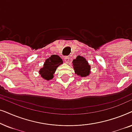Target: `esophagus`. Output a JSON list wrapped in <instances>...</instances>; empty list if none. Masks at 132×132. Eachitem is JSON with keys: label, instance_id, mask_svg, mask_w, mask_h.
I'll list each match as a JSON object with an SVG mask.
<instances>
[{"label": "esophagus", "instance_id": "1", "mask_svg": "<svg viewBox=\"0 0 132 132\" xmlns=\"http://www.w3.org/2000/svg\"><path fill=\"white\" fill-rule=\"evenodd\" d=\"M64 61L66 63H69L70 62V58L69 56H65L64 57Z\"/></svg>", "mask_w": 132, "mask_h": 132}]
</instances>
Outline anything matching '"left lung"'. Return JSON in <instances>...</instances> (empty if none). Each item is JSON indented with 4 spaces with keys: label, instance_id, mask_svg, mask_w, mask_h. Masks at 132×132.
Wrapping results in <instances>:
<instances>
[{
    "label": "left lung",
    "instance_id": "1",
    "mask_svg": "<svg viewBox=\"0 0 132 132\" xmlns=\"http://www.w3.org/2000/svg\"><path fill=\"white\" fill-rule=\"evenodd\" d=\"M75 73L81 77H86L90 73L91 67L84 57L77 56L76 59L73 61Z\"/></svg>",
    "mask_w": 132,
    "mask_h": 132
}]
</instances>
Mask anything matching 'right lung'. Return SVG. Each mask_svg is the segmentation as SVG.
Segmentation results:
<instances>
[{"mask_svg": "<svg viewBox=\"0 0 132 132\" xmlns=\"http://www.w3.org/2000/svg\"><path fill=\"white\" fill-rule=\"evenodd\" d=\"M62 63V59L58 55H52L49 58L46 59L43 68L39 70V74L43 79L47 80H51L57 67Z\"/></svg>", "mask_w": 132, "mask_h": 132, "instance_id": "add662e5", "label": "right lung"}]
</instances>
